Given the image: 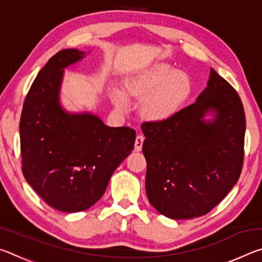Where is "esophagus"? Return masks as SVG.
<instances>
[{
  "instance_id": "esophagus-1",
  "label": "esophagus",
  "mask_w": 262,
  "mask_h": 262,
  "mask_svg": "<svg viewBox=\"0 0 262 262\" xmlns=\"http://www.w3.org/2000/svg\"><path fill=\"white\" fill-rule=\"evenodd\" d=\"M144 142V136L143 135H137L135 139V150L136 151H141L142 145H143Z\"/></svg>"
}]
</instances>
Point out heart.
<instances>
[{"label": "heart", "mask_w": 262, "mask_h": 262, "mask_svg": "<svg viewBox=\"0 0 262 262\" xmlns=\"http://www.w3.org/2000/svg\"><path fill=\"white\" fill-rule=\"evenodd\" d=\"M126 89L130 97L147 98L142 106L143 114L151 120L161 121L176 114L188 98L192 81L188 74L159 62L128 79ZM113 101L118 108H127L128 100L122 92L114 91Z\"/></svg>", "instance_id": "1"}]
</instances>
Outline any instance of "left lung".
<instances>
[{
    "mask_svg": "<svg viewBox=\"0 0 262 262\" xmlns=\"http://www.w3.org/2000/svg\"><path fill=\"white\" fill-rule=\"evenodd\" d=\"M208 112L215 113L212 121L204 120ZM245 128L241 97L210 68L208 85L194 104L166 120L142 125L149 202L173 220L209 212L241 176Z\"/></svg>",
    "mask_w": 262,
    "mask_h": 262,
    "instance_id": "1",
    "label": "left lung"
}]
</instances>
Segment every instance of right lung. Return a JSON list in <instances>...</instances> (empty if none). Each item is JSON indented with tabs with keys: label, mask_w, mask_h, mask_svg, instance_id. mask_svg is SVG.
<instances>
[{
	"label": "right lung",
	"mask_w": 262,
	"mask_h": 262,
	"mask_svg": "<svg viewBox=\"0 0 262 262\" xmlns=\"http://www.w3.org/2000/svg\"><path fill=\"white\" fill-rule=\"evenodd\" d=\"M84 56L70 48L48 60L30 88L19 122L25 179L48 206L63 212L86 210L103 196L136 137L129 127H108L97 115L61 107L64 68Z\"/></svg>",
	"instance_id": "1"
}]
</instances>
